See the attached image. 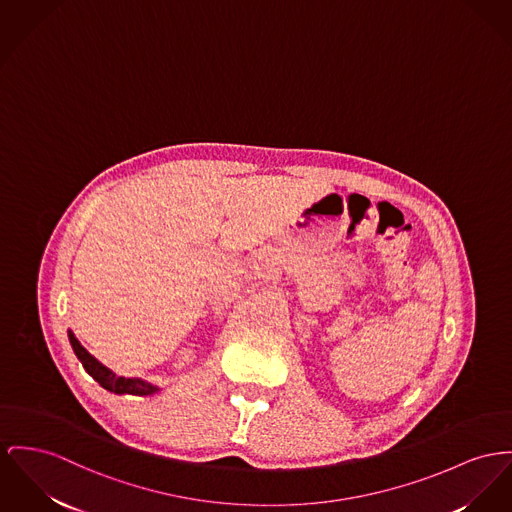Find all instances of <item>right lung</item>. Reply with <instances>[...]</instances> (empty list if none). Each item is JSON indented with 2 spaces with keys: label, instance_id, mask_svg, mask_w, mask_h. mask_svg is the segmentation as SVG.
<instances>
[{
  "label": "right lung",
  "instance_id": "add662e5",
  "mask_svg": "<svg viewBox=\"0 0 512 512\" xmlns=\"http://www.w3.org/2000/svg\"><path fill=\"white\" fill-rule=\"evenodd\" d=\"M69 341L71 347L77 355V359L81 361V365L85 367V371L93 376L103 388L114 392V394H136V396H145V394H153L157 388L139 380V378H124V376H116L110 369H106L101 365L79 341L69 332Z\"/></svg>",
  "mask_w": 512,
  "mask_h": 512
}]
</instances>
